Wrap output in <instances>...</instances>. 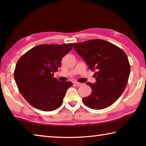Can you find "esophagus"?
<instances>
[{
    "instance_id": "1",
    "label": "esophagus",
    "mask_w": 146,
    "mask_h": 146,
    "mask_svg": "<svg viewBox=\"0 0 146 146\" xmlns=\"http://www.w3.org/2000/svg\"><path fill=\"white\" fill-rule=\"evenodd\" d=\"M74 84H75V86H82V83H79V82H74Z\"/></svg>"
}]
</instances>
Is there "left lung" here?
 Masks as SVG:
<instances>
[{
    "instance_id": "obj_1",
    "label": "left lung",
    "mask_w": 146,
    "mask_h": 146,
    "mask_svg": "<svg viewBox=\"0 0 146 146\" xmlns=\"http://www.w3.org/2000/svg\"><path fill=\"white\" fill-rule=\"evenodd\" d=\"M74 49L95 73L96 82H86L91 88L90 96L82 98L84 104L93 110L112 105L122 95L127 83L130 65L122 49L108 41L95 39L75 43Z\"/></svg>"
}]
</instances>
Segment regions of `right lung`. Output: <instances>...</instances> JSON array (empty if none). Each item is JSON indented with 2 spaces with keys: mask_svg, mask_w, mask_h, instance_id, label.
<instances>
[{
  "mask_svg": "<svg viewBox=\"0 0 146 146\" xmlns=\"http://www.w3.org/2000/svg\"><path fill=\"white\" fill-rule=\"evenodd\" d=\"M73 44H41L20 58L14 77L22 95L33 107L44 111L58 108L71 82L53 77L61 60L72 49Z\"/></svg>",
  "mask_w": 146,
  "mask_h": 146,
  "instance_id": "add662e5",
  "label": "right lung"
}]
</instances>
